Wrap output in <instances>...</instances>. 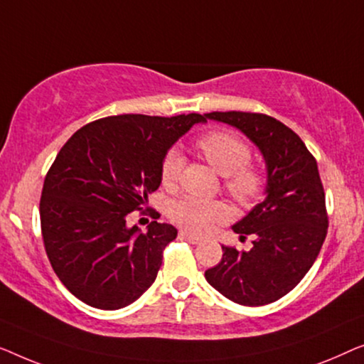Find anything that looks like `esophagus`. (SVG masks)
I'll list each match as a JSON object with an SVG mask.
<instances>
[{
    "instance_id": "1",
    "label": "esophagus",
    "mask_w": 364,
    "mask_h": 364,
    "mask_svg": "<svg viewBox=\"0 0 364 364\" xmlns=\"http://www.w3.org/2000/svg\"><path fill=\"white\" fill-rule=\"evenodd\" d=\"M180 239L188 240L189 244H199V242H201V239L196 237V235H193V234H188V232H184V231H181V232H180Z\"/></svg>"
}]
</instances>
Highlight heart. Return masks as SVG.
<instances>
[{
    "label": "heart",
    "instance_id": "heart-1",
    "mask_svg": "<svg viewBox=\"0 0 364 364\" xmlns=\"http://www.w3.org/2000/svg\"><path fill=\"white\" fill-rule=\"evenodd\" d=\"M196 148L206 161L224 176V189L240 204H249L260 196L264 189V175L249 165L250 148L244 140L229 132H209L196 140ZM183 155L171 150L161 163V183L175 188L181 178ZM228 216L221 201L199 198H183L173 203L170 218L173 223L193 234L209 232Z\"/></svg>",
    "mask_w": 364,
    "mask_h": 364
}]
</instances>
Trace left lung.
Wrapping results in <instances>:
<instances>
[{"label": "left lung", "instance_id": "1", "mask_svg": "<svg viewBox=\"0 0 364 364\" xmlns=\"http://www.w3.org/2000/svg\"><path fill=\"white\" fill-rule=\"evenodd\" d=\"M206 119L235 127L259 146L267 165V196L232 226L240 239L254 235L252 249L223 245L221 262L204 277L234 304H272L305 277L326 237L328 214L316 160L274 117L232 110L204 114Z\"/></svg>", "mask_w": 364, "mask_h": 364}]
</instances>
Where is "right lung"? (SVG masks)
Returning <instances> with one entry per match:
<instances>
[{"label":"right lung","instance_id":"add662e5","mask_svg":"<svg viewBox=\"0 0 364 364\" xmlns=\"http://www.w3.org/2000/svg\"><path fill=\"white\" fill-rule=\"evenodd\" d=\"M204 115L105 117L65 141L46 175L41 232L55 275L70 294L119 310L155 282L163 250L178 231L151 221L129 228L161 183L166 151Z\"/></svg>","mask_w":364,"mask_h":364}]
</instances>
